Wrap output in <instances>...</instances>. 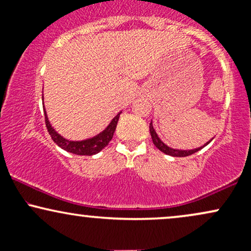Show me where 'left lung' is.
<instances>
[{
	"label": "left lung",
	"mask_w": 251,
	"mask_h": 251,
	"mask_svg": "<svg viewBox=\"0 0 251 251\" xmlns=\"http://www.w3.org/2000/svg\"><path fill=\"white\" fill-rule=\"evenodd\" d=\"M150 133H151V137H152V142L155 145V148L158 150H160V151L164 152V153L169 154V155H174V157H186V155H190V154H194L196 153L197 151H200L204 148L205 145H208V144H205L204 146H201V148H198L196 150H189V151H180V150H174L171 148H169V146H166L165 144H164L162 140L158 138L157 133H155V131L153 129V126H152V124H150Z\"/></svg>",
	"instance_id": "obj_1"
}]
</instances>
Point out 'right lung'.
<instances>
[{"instance_id": "right-lung-1", "label": "right lung", "mask_w": 251, "mask_h": 251, "mask_svg": "<svg viewBox=\"0 0 251 251\" xmlns=\"http://www.w3.org/2000/svg\"><path fill=\"white\" fill-rule=\"evenodd\" d=\"M119 116L120 113L118 114L113 120H112L111 124L108 125V127L106 128L102 133L97 135V137L92 138V139L83 140V142H70V140H66L65 138H62L60 134H57L53 129V127L50 126V122H48L46 112H45V123H46V127H47L48 132H50L53 142L55 143L56 145H59L60 148L74 154L92 155L101 151V150L103 148H106V146L108 145V143L111 142L112 138H113L114 131H116L117 128V124H118V120H119Z\"/></svg>"}]
</instances>
